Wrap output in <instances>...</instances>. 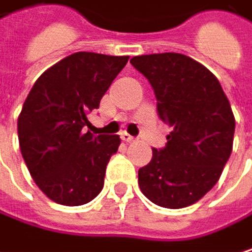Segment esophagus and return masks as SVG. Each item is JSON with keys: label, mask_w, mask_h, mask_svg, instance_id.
<instances>
[{"label": "esophagus", "mask_w": 252, "mask_h": 252, "mask_svg": "<svg viewBox=\"0 0 252 252\" xmlns=\"http://www.w3.org/2000/svg\"><path fill=\"white\" fill-rule=\"evenodd\" d=\"M121 139H122L124 142H127V143H133V142H136V139H134L133 136H130L128 133H121Z\"/></svg>", "instance_id": "esophagus-1"}]
</instances>
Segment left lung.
Instances as JSON below:
<instances>
[{
  "label": "left lung",
  "mask_w": 252,
  "mask_h": 252,
  "mask_svg": "<svg viewBox=\"0 0 252 252\" xmlns=\"http://www.w3.org/2000/svg\"><path fill=\"white\" fill-rule=\"evenodd\" d=\"M130 63L157 95L159 118L173 127L164 149L139 170L143 195L164 208L198 202L219 182L232 154L235 116L213 72L179 53L136 56Z\"/></svg>",
  "instance_id": "1"
}]
</instances>
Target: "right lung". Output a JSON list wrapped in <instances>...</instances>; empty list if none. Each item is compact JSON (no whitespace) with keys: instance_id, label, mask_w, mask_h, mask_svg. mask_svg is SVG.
I'll return each mask as SVG.
<instances>
[{"instance_id":"1","label":"right lung","mask_w":252,"mask_h":252,"mask_svg":"<svg viewBox=\"0 0 252 252\" xmlns=\"http://www.w3.org/2000/svg\"><path fill=\"white\" fill-rule=\"evenodd\" d=\"M128 59L73 53L48 67L29 91L17 119L20 152L33 182L51 201L76 207L101 192L106 165L121 139L95 137L82 128Z\"/></svg>"}]
</instances>
